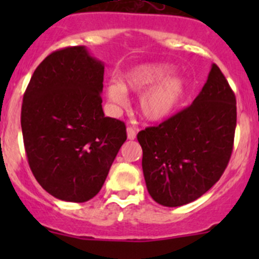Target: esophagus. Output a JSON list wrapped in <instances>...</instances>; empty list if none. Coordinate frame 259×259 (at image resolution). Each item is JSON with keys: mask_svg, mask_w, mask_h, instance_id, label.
<instances>
[{"mask_svg": "<svg viewBox=\"0 0 259 259\" xmlns=\"http://www.w3.org/2000/svg\"><path fill=\"white\" fill-rule=\"evenodd\" d=\"M126 135L129 140H134L135 138H137V132H135V129H133V127L129 126L126 129Z\"/></svg>", "mask_w": 259, "mask_h": 259, "instance_id": "34e87169", "label": "esophagus"}]
</instances>
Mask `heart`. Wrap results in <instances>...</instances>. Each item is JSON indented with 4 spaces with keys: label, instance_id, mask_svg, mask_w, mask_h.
<instances>
[{
    "label": "heart",
    "instance_id": "obj_1",
    "mask_svg": "<svg viewBox=\"0 0 259 259\" xmlns=\"http://www.w3.org/2000/svg\"><path fill=\"white\" fill-rule=\"evenodd\" d=\"M173 71V65L166 62L140 64L126 72L122 82H109L106 98L114 106L122 109L129 104L126 91L143 92L138 104L142 117L146 121L161 122L176 113L188 93V81Z\"/></svg>",
    "mask_w": 259,
    "mask_h": 259
}]
</instances>
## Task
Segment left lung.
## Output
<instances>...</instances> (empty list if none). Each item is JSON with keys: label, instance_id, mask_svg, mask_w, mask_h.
I'll use <instances>...</instances> for the list:
<instances>
[{"label": "left lung", "instance_id": "left-lung-1", "mask_svg": "<svg viewBox=\"0 0 259 259\" xmlns=\"http://www.w3.org/2000/svg\"><path fill=\"white\" fill-rule=\"evenodd\" d=\"M236 124V96L213 64L189 108L138 134L150 197L164 207H180L207 193L228 165Z\"/></svg>", "mask_w": 259, "mask_h": 259}]
</instances>
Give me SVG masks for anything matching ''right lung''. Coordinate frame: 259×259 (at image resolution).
<instances>
[{"label": "right lung", "mask_w": 259, "mask_h": 259, "mask_svg": "<svg viewBox=\"0 0 259 259\" xmlns=\"http://www.w3.org/2000/svg\"><path fill=\"white\" fill-rule=\"evenodd\" d=\"M104 62L85 46L52 52L23 95L21 127L28 164L41 187L65 202L83 203L100 192L125 124L103 111Z\"/></svg>", "instance_id": "obj_1"}]
</instances>
